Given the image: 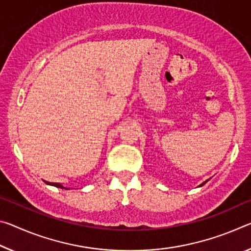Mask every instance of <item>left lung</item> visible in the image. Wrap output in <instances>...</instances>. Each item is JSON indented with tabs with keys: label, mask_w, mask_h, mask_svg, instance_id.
<instances>
[{
	"label": "left lung",
	"mask_w": 251,
	"mask_h": 251,
	"mask_svg": "<svg viewBox=\"0 0 251 251\" xmlns=\"http://www.w3.org/2000/svg\"><path fill=\"white\" fill-rule=\"evenodd\" d=\"M203 184H204V183H202V184H201V186H202V185H203Z\"/></svg>",
	"instance_id": "obj_1"
}]
</instances>
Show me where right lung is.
<instances>
[{
	"label": "right lung",
	"mask_w": 251,
	"mask_h": 251,
	"mask_svg": "<svg viewBox=\"0 0 251 251\" xmlns=\"http://www.w3.org/2000/svg\"><path fill=\"white\" fill-rule=\"evenodd\" d=\"M47 183H49V182H47ZM49 184L55 186V188H60V189H65V190H70L71 189V188H68V186H65L63 184H61V183H49Z\"/></svg>",
	"instance_id": "add662e5"
}]
</instances>
